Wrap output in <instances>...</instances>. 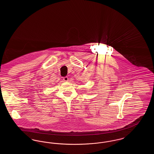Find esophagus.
<instances>
[{
  "label": "esophagus",
  "mask_w": 154,
  "mask_h": 154,
  "mask_svg": "<svg viewBox=\"0 0 154 154\" xmlns=\"http://www.w3.org/2000/svg\"><path fill=\"white\" fill-rule=\"evenodd\" d=\"M63 80L65 81H67L69 80V78H68V77H64L63 78Z\"/></svg>",
  "instance_id": "1"
}]
</instances>
